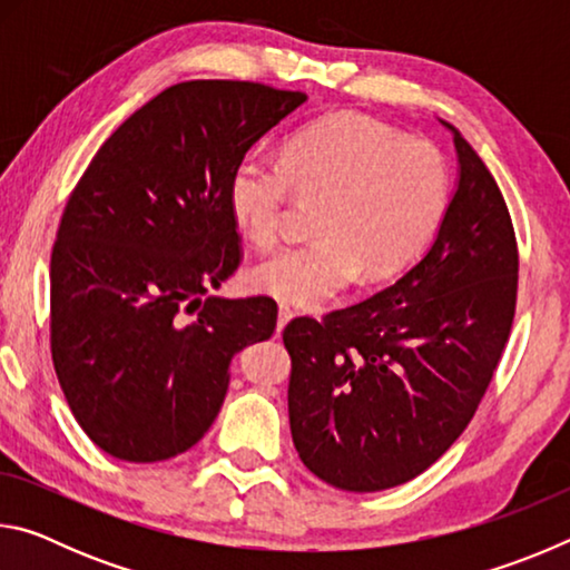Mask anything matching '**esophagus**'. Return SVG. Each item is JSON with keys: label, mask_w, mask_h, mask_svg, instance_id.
Wrapping results in <instances>:
<instances>
[{"label": "esophagus", "mask_w": 570, "mask_h": 570, "mask_svg": "<svg viewBox=\"0 0 570 570\" xmlns=\"http://www.w3.org/2000/svg\"><path fill=\"white\" fill-rule=\"evenodd\" d=\"M294 320V312H292V306H286V304H278V322H276V332L282 334V330L284 326Z\"/></svg>", "instance_id": "esophagus-1"}]
</instances>
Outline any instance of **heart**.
<instances>
[{"mask_svg": "<svg viewBox=\"0 0 570 570\" xmlns=\"http://www.w3.org/2000/svg\"><path fill=\"white\" fill-rule=\"evenodd\" d=\"M320 200L314 238L284 246L248 272L256 292L320 306L362 282L402 272L438 228L450 198L442 150L360 112L326 115L286 140L282 160L246 156L228 204L240 234L272 248L292 198Z\"/></svg>", "mask_w": 570, "mask_h": 570, "instance_id": "obj_1", "label": "heart"}]
</instances>
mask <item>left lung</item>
Here are the masks:
<instances>
[{"instance_id":"obj_1","label":"left lung","mask_w":570,"mask_h":570,"mask_svg":"<svg viewBox=\"0 0 570 570\" xmlns=\"http://www.w3.org/2000/svg\"><path fill=\"white\" fill-rule=\"evenodd\" d=\"M448 128L460 180L422 262L362 304L322 322L296 316L284 330L296 452L340 490L402 485L445 455L485 397L513 326V220L485 163Z\"/></svg>"}]
</instances>
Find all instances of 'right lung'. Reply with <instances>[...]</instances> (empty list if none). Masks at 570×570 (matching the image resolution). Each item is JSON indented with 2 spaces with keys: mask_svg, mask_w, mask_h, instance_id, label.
Masks as SVG:
<instances>
[{
  "mask_svg": "<svg viewBox=\"0 0 570 570\" xmlns=\"http://www.w3.org/2000/svg\"><path fill=\"white\" fill-rule=\"evenodd\" d=\"M304 100L262 82H178L77 180L52 246L50 350L75 420L108 455L160 462L196 445L234 354L274 334V298L204 294L244 258L234 170Z\"/></svg>",
  "mask_w": 570,
  "mask_h": 570,
  "instance_id": "right-lung-1",
  "label": "right lung"
}]
</instances>
